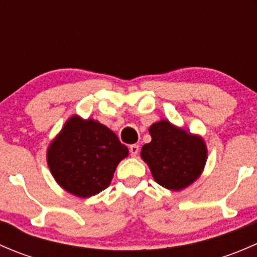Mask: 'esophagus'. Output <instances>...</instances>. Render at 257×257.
<instances>
[{
    "label": "esophagus",
    "instance_id": "esophagus-1",
    "mask_svg": "<svg viewBox=\"0 0 257 257\" xmlns=\"http://www.w3.org/2000/svg\"><path fill=\"white\" fill-rule=\"evenodd\" d=\"M129 152H131L132 157H137L139 153V145L138 144L131 145V148H129Z\"/></svg>",
    "mask_w": 257,
    "mask_h": 257
}]
</instances>
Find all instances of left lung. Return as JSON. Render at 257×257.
Returning a JSON list of instances; mask_svg holds the SVG:
<instances>
[{"label": "left lung", "mask_w": 257, "mask_h": 257, "mask_svg": "<svg viewBox=\"0 0 257 257\" xmlns=\"http://www.w3.org/2000/svg\"><path fill=\"white\" fill-rule=\"evenodd\" d=\"M149 133L152 142L143 145L141 157L159 185L169 190H183L200 177L208 158L201 137L168 120L152 124Z\"/></svg>", "instance_id": "left-lung-1"}]
</instances>
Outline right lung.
Returning a JSON list of instances; mask_svg holds the SVG:
<instances>
[{"mask_svg": "<svg viewBox=\"0 0 257 257\" xmlns=\"http://www.w3.org/2000/svg\"><path fill=\"white\" fill-rule=\"evenodd\" d=\"M128 153L109 128L94 119L73 115L49 144L47 163L64 190L89 198L109 186L116 165Z\"/></svg>", "mask_w": 257, "mask_h": 257, "instance_id": "obj_1", "label": "right lung"}]
</instances>
